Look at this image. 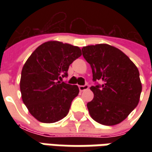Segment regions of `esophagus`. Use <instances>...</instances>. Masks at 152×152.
Here are the masks:
<instances>
[{
	"label": "esophagus",
	"instance_id": "1",
	"mask_svg": "<svg viewBox=\"0 0 152 152\" xmlns=\"http://www.w3.org/2000/svg\"><path fill=\"white\" fill-rule=\"evenodd\" d=\"M79 91H86V90H88L89 89V86L87 85H79Z\"/></svg>",
	"mask_w": 152,
	"mask_h": 152
}]
</instances>
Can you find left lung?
I'll return each mask as SVG.
<instances>
[{"label": "left lung", "instance_id": "8db88e82", "mask_svg": "<svg viewBox=\"0 0 152 152\" xmlns=\"http://www.w3.org/2000/svg\"><path fill=\"white\" fill-rule=\"evenodd\" d=\"M82 54L90 63L94 98L87 103L91 117L103 125L118 124L137 107L142 85L134 62L119 49L107 44L88 45Z\"/></svg>", "mask_w": 152, "mask_h": 152}]
</instances>
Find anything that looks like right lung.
I'll return each instance as SVG.
<instances>
[{
    "mask_svg": "<svg viewBox=\"0 0 152 152\" xmlns=\"http://www.w3.org/2000/svg\"><path fill=\"white\" fill-rule=\"evenodd\" d=\"M80 56L78 46L48 41L28 58L21 73L20 91L23 102L38 121L51 124L67 115L79 90L61 80L67 76L69 65Z\"/></svg>",
    "mask_w": 152,
    "mask_h": 152,
    "instance_id": "obj_1",
    "label": "right lung"
}]
</instances>
